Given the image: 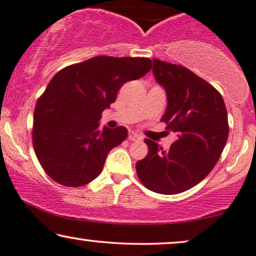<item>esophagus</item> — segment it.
Here are the masks:
<instances>
[{
	"instance_id": "obj_1",
	"label": "esophagus",
	"mask_w": 256,
	"mask_h": 256,
	"mask_svg": "<svg viewBox=\"0 0 256 256\" xmlns=\"http://www.w3.org/2000/svg\"><path fill=\"white\" fill-rule=\"evenodd\" d=\"M142 136L139 134V133H136V131H130L128 132V140H131V142H139V140H142Z\"/></svg>"
}]
</instances>
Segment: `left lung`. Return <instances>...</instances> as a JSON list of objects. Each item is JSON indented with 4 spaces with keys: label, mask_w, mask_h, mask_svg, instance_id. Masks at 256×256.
Segmentation results:
<instances>
[{
    "label": "left lung",
    "mask_w": 256,
    "mask_h": 256,
    "mask_svg": "<svg viewBox=\"0 0 256 256\" xmlns=\"http://www.w3.org/2000/svg\"><path fill=\"white\" fill-rule=\"evenodd\" d=\"M153 74L167 92L161 122L176 142L164 150L145 139L148 153L136 169L147 189L175 195L198 184L217 164L228 142V111L217 89L181 64L153 59Z\"/></svg>",
    "instance_id": "left-lung-1"
}]
</instances>
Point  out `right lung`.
Segmentation results:
<instances>
[{
  "instance_id": "add662e5",
  "label": "right lung",
  "mask_w": 256,
  "mask_h": 256,
  "mask_svg": "<svg viewBox=\"0 0 256 256\" xmlns=\"http://www.w3.org/2000/svg\"><path fill=\"white\" fill-rule=\"evenodd\" d=\"M150 68L148 58L100 56L58 72L38 98L32 128L34 153L50 178L81 186L100 174L108 153L128 136L124 126L100 131L102 112L125 82Z\"/></svg>"
}]
</instances>
